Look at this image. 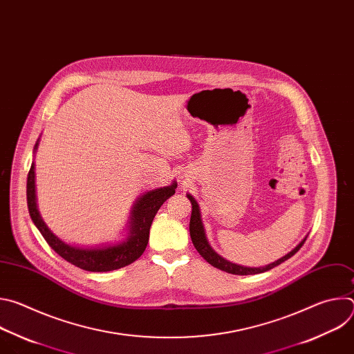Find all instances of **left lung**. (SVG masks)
<instances>
[{"label":"left lung","mask_w":354,"mask_h":354,"mask_svg":"<svg viewBox=\"0 0 354 354\" xmlns=\"http://www.w3.org/2000/svg\"><path fill=\"white\" fill-rule=\"evenodd\" d=\"M186 196H187V198L190 200V203H192V216H190V224H189V231H190L192 242H193V245H194V248H196V250L198 252V254L203 257V259H206L212 266H214V268H217V269H220L223 272H227V273H231V274H239V276L258 274V273L268 272V270L279 266L284 261L290 259L294 254H297V252L299 250V248L304 245V242L307 239V236H306L291 252H288L286 257L277 259L273 263L262 266V268H246V266H241V265L232 263V262L224 259L223 257H220L217 252H214V249L210 246V243H209V241L206 238L203 223H201V218H200V209H198L197 201L194 200L193 196H190V194H186Z\"/></svg>","instance_id":"left-lung-1"}]
</instances>
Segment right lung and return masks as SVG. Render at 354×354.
<instances>
[{
    "mask_svg": "<svg viewBox=\"0 0 354 354\" xmlns=\"http://www.w3.org/2000/svg\"><path fill=\"white\" fill-rule=\"evenodd\" d=\"M39 145V140L35 144V151ZM178 183L174 180L172 185L158 187L154 190L145 192L133 206L130 221H129V236L120 242L108 246H96V248H80L66 243L59 236L47 228L41 220L37 205H36V189H35V164H32L28 174L26 183V198L28 209L32 221L50 245V248L56 250L63 259L71 265L88 270V272H111L120 268H124L134 261H137L147 248L149 228L153 220L164 205V201L169 198L176 189Z\"/></svg>",
    "mask_w": 354,
    "mask_h": 354,
    "instance_id": "obj_1",
    "label": "right lung"
}]
</instances>
